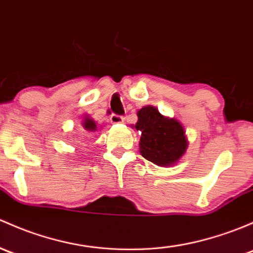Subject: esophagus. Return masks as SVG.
<instances>
[{
  "instance_id": "esophagus-1",
  "label": "esophagus",
  "mask_w": 253,
  "mask_h": 253,
  "mask_svg": "<svg viewBox=\"0 0 253 253\" xmlns=\"http://www.w3.org/2000/svg\"><path fill=\"white\" fill-rule=\"evenodd\" d=\"M124 121H125V119L122 118L121 115H116V114L111 115V118H110L111 124H122Z\"/></svg>"
}]
</instances>
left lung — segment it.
Returning a JSON list of instances; mask_svg holds the SVG:
<instances>
[{
  "label": "left lung",
  "instance_id": "8db88e82",
  "mask_svg": "<svg viewBox=\"0 0 253 253\" xmlns=\"http://www.w3.org/2000/svg\"><path fill=\"white\" fill-rule=\"evenodd\" d=\"M135 129L140 133L139 151L144 159L158 166L177 164L188 148L182 124L175 119L165 118L151 105L138 110Z\"/></svg>",
  "mask_w": 253,
  "mask_h": 253
}]
</instances>
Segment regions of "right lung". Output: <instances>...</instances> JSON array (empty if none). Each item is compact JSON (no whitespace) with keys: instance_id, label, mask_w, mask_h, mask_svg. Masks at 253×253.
<instances>
[{"instance_id":"add662e5","label":"right lung","mask_w":253,"mask_h":253,"mask_svg":"<svg viewBox=\"0 0 253 253\" xmlns=\"http://www.w3.org/2000/svg\"><path fill=\"white\" fill-rule=\"evenodd\" d=\"M84 128L87 129V131H95V128H97V126H95V122L93 121L92 119L89 118H86L84 121Z\"/></svg>"}]
</instances>
